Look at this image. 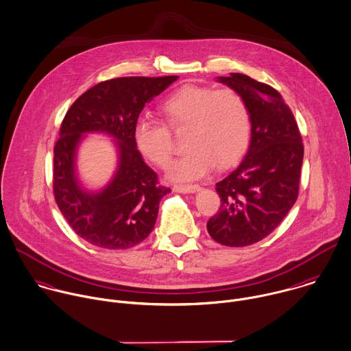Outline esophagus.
Wrapping results in <instances>:
<instances>
[{
	"label": "esophagus",
	"instance_id": "34e87169",
	"mask_svg": "<svg viewBox=\"0 0 351 351\" xmlns=\"http://www.w3.org/2000/svg\"><path fill=\"white\" fill-rule=\"evenodd\" d=\"M173 190L178 193H195L199 190L198 184H175Z\"/></svg>",
	"mask_w": 351,
	"mask_h": 351
}]
</instances>
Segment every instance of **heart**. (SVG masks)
I'll list each match as a JSON object with an SVG mask.
<instances>
[{"label":"heart","mask_w":351,"mask_h":351,"mask_svg":"<svg viewBox=\"0 0 351 351\" xmlns=\"http://www.w3.org/2000/svg\"><path fill=\"white\" fill-rule=\"evenodd\" d=\"M162 121L139 119L134 139L139 152L160 168H167L173 154V131H184L187 153L169 171L175 180L206 175L213 164L227 167L246 150L252 135L250 109L243 95L231 87L213 88L186 84L160 106Z\"/></svg>","instance_id":"1"}]
</instances>
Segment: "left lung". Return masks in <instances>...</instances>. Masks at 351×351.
I'll list each match as a JSON object with an SVG mask.
<instances>
[{"instance_id":"obj_1","label":"left lung","mask_w":351,"mask_h":351,"mask_svg":"<svg viewBox=\"0 0 351 351\" xmlns=\"http://www.w3.org/2000/svg\"><path fill=\"white\" fill-rule=\"evenodd\" d=\"M219 80L246 99L252 139L243 160L216 183L221 205L206 227L220 245L242 247L268 237L295 204L304 143L290 106L272 86L243 73Z\"/></svg>"}]
</instances>
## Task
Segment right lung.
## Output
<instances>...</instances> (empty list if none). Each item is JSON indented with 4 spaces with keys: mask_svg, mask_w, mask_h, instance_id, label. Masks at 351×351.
Segmentation results:
<instances>
[{
    "mask_svg": "<svg viewBox=\"0 0 351 351\" xmlns=\"http://www.w3.org/2000/svg\"><path fill=\"white\" fill-rule=\"evenodd\" d=\"M178 76H125L104 80L83 93L65 113L54 145L53 194L71 228L86 242L110 250L130 249L154 228L161 198L171 191L160 184L136 150L134 127L147 102ZM106 132L118 139L121 164L101 193L83 192L73 161L81 134Z\"/></svg>",
    "mask_w": 351,
    "mask_h": 351,
    "instance_id": "1",
    "label": "right lung"
}]
</instances>
